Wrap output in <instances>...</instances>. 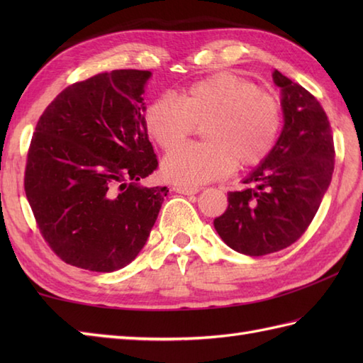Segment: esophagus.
<instances>
[{
    "label": "esophagus",
    "instance_id": "1",
    "mask_svg": "<svg viewBox=\"0 0 363 363\" xmlns=\"http://www.w3.org/2000/svg\"><path fill=\"white\" fill-rule=\"evenodd\" d=\"M173 190L176 191V194H182V195H195L198 194V187H186V186H176L173 187Z\"/></svg>",
    "mask_w": 363,
    "mask_h": 363
}]
</instances>
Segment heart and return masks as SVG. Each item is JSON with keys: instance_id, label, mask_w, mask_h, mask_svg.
I'll return each instance as SVG.
<instances>
[{"instance_id": "heart-1", "label": "heart", "mask_w": 363, "mask_h": 363, "mask_svg": "<svg viewBox=\"0 0 363 363\" xmlns=\"http://www.w3.org/2000/svg\"><path fill=\"white\" fill-rule=\"evenodd\" d=\"M148 134L169 150L206 124V144L183 145L162 160V174L179 186L221 179L237 164L259 165L274 148L282 126L277 99L230 73L198 81L179 98L162 95L145 112Z\"/></svg>"}]
</instances>
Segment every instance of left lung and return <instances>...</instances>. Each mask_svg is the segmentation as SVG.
I'll return each instance as SVG.
<instances>
[{"label":"left lung","instance_id":"8db88e82","mask_svg":"<svg viewBox=\"0 0 363 363\" xmlns=\"http://www.w3.org/2000/svg\"><path fill=\"white\" fill-rule=\"evenodd\" d=\"M284 128L272 152L252 169L242 191H229L228 209L213 220L221 240L246 256L287 248L309 228L334 173V137L312 94L277 70Z\"/></svg>","mask_w":363,"mask_h":363}]
</instances>
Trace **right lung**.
Returning <instances> with one entry per match:
<instances>
[{
    "label": "right lung",
    "mask_w": 363,
    "mask_h": 363,
    "mask_svg": "<svg viewBox=\"0 0 363 363\" xmlns=\"http://www.w3.org/2000/svg\"><path fill=\"white\" fill-rule=\"evenodd\" d=\"M146 70L74 82L38 118L25 191L45 242L65 264L111 273L148 240L167 187H143L157 168L145 123Z\"/></svg>",
    "instance_id": "add662e5"
}]
</instances>
